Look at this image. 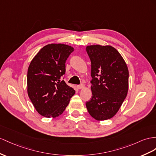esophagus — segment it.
<instances>
[{
	"label": "esophagus",
	"mask_w": 156,
	"mask_h": 156,
	"mask_svg": "<svg viewBox=\"0 0 156 156\" xmlns=\"http://www.w3.org/2000/svg\"><path fill=\"white\" fill-rule=\"evenodd\" d=\"M83 87H84V85H83V84H80V85H78L77 86V88L79 89V90L83 89Z\"/></svg>",
	"instance_id": "34e87169"
}]
</instances>
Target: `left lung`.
<instances>
[{"label": "left lung", "instance_id": "1", "mask_svg": "<svg viewBox=\"0 0 156 156\" xmlns=\"http://www.w3.org/2000/svg\"><path fill=\"white\" fill-rule=\"evenodd\" d=\"M91 61L92 98L86 103L90 115L97 121L113 117L129 90V69L119 51L111 45L86 47Z\"/></svg>", "mask_w": 156, "mask_h": 156}]
</instances>
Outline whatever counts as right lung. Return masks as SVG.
Masks as SVG:
<instances>
[{
    "instance_id": "add662e5",
    "label": "right lung",
    "mask_w": 156,
    "mask_h": 156,
    "mask_svg": "<svg viewBox=\"0 0 156 156\" xmlns=\"http://www.w3.org/2000/svg\"><path fill=\"white\" fill-rule=\"evenodd\" d=\"M74 49L62 43L44 46L31 60L27 74V95L42 116L56 118L65 111L75 94L61 77L65 62Z\"/></svg>"
}]
</instances>
